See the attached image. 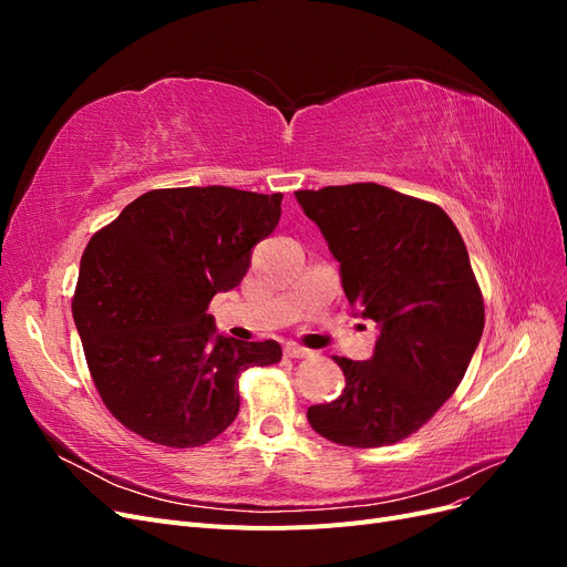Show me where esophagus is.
<instances>
[{
    "label": "esophagus",
    "mask_w": 567,
    "mask_h": 567,
    "mask_svg": "<svg viewBox=\"0 0 567 567\" xmlns=\"http://www.w3.org/2000/svg\"><path fill=\"white\" fill-rule=\"evenodd\" d=\"M284 352H286V357H293V359H300V357H310V354H312V352L307 350V348L298 346V342H288V346L284 348Z\"/></svg>",
    "instance_id": "1"
}]
</instances>
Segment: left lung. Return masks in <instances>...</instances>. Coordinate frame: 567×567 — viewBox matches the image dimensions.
I'll list each match as a JSON object with an SVG mask.
<instances>
[{"mask_svg": "<svg viewBox=\"0 0 567 567\" xmlns=\"http://www.w3.org/2000/svg\"><path fill=\"white\" fill-rule=\"evenodd\" d=\"M296 198L340 262L354 315L379 326L367 362L336 357L346 390L307 409V421L342 447L400 442L452 398L483 336L466 244L440 205L373 182Z\"/></svg>", "mask_w": 567, "mask_h": 567, "instance_id": "8db88e82", "label": "left lung"}]
</instances>
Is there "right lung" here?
<instances>
[{
    "instance_id": "obj_1",
    "label": "right lung",
    "mask_w": 567,
    "mask_h": 567,
    "mask_svg": "<svg viewBox=\"0 0 567 567\" xmlns=\"http://www.w3.org/2000/svg\"><path fill=\"white\" fill-rule=\"evenodd\" d=\"M281 198L231 186L156 188L92 236L73 319L101 400L132 433L200 447L234 423L241 371L281 359L277 340L221 336L208 315L277 229Z\"/></svg>"
}]
</instances>
